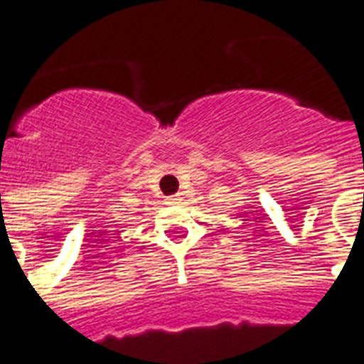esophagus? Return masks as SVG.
I'll return each instance as SVG.
<instances>
[{
    "label": "esophagus",
    "instance_id": "34e87169",
    "mask_svg": "<svg viewBox=\"0 0 364 364\" xmlns=\"http://www.w3.org/2000/svg\"><path fill=\"white\" fill-rule=\"evenodd\" d=\"M166 201H168V205H178V203H181V198H179V196H172V198H168Z\"/></svg>",
    "mask_w": 364,
    "mask_h": 364
}]
</instances>
